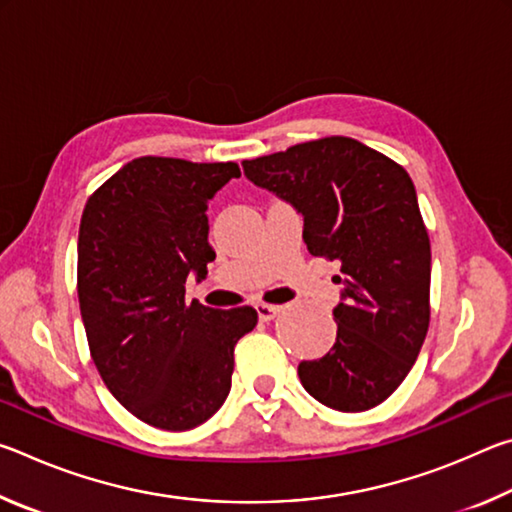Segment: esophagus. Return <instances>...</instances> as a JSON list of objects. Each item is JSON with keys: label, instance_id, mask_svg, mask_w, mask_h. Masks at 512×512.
<instances>
[{"label": "esophagus", "instance_id": "esophagus-1", "mask_svg": "<svg viewBox=\"0 0 512 512\" xmlns=\"http://www.w3.org/2000/svg\"><path fill=\"white\" fill-rule=\"evenodd\" d=\"M255 309H257L259 320H264V323H268V320H273V318L282 311V307H277V305H264V302H262V305H257Z\"/></svg>", "mask_w": 512, "mask_h": 512}]
</instances>
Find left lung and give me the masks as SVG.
<instances>
[{
	"mask_svg": "<svg viewBox=\"0 0 512 512\" xmlns=\"http://www.w3.org/2000/svg\"><path fill=\"white\" fill-rule=\"evenodd\" d=\"M241 164L250 183L302 214L309 253L341 264L336 343L300 363L302 386L336 411L381 404L413 368L431 314V246L411 176L341 135Z\"/></svg>",
	"mask_w": 512,
	"mask_h": 512,
	"instance_id": "8db88e82",
	"label": "left lung"
}]
</instances>
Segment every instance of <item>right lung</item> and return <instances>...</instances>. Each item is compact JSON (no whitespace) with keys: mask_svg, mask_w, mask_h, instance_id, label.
<instances>
[{"mask_svg":"<svg viewBox=\"0 0 512 512\" xmlns=\"http://www.w3.org/2000/svg\"><path fill=\"white\" fill-rule=\"evenodd\" d=\"M237 162L144 155L94 192L79 228V305L94 366L115 400L164 431H187L230 393L235 345L253 307L185 302L216 253L207 203L239 178Z\"/></svg>","mask_w":512,"mask_h":512,"instance_id":"right-lung-1","label":"right lung"}]
</instances>
